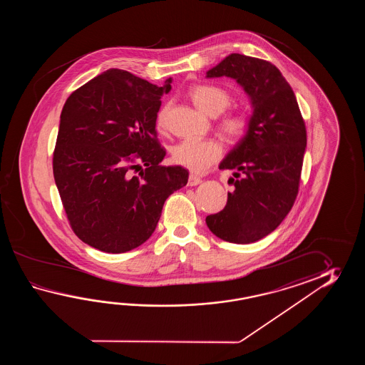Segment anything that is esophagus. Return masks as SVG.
I'll list each match as a JSON object with an SVG mask.
<instances>
[{
  "instance_id": "obj_1",
  "label": "esophagus",
  "mask_w": 365,
  "mask_h": 365,
  "mask_svg": "<svg viewBox=\"0 0 365 365\" xmlns=\"http://www.w3.org/2000/svg\"><path fill=\"white\" fill-rule=\"evenodd\" d=\"M201 182V178H198V176H195V175H190V176H189V179H187V185L189 186L200 185Z\"/></svg>"
}]
</instances>
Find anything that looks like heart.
I'll list each match as a JSON object with an SVG mask.
<instances>
[{
    "label": "heart",
    "instance_id": "b5f03b06",
    "mask_svg": "<svg viewBox=\"0 0 365 365\" xmlns=\"http://www.w3.org/2000/svg\"><path fill=\"white\" fill-rule=\"evenodd\" d=\"M190 98L197 108L209 116L220 115L231 104V96L217 86H195L190 90ZM168 107H164L156 118V126L163 130L167 124ZM249 118L245 115H235L225 118L222 129L231 138H241L249 130ZM222 155V148L217 140H181L172 150V158L176 163L187 168L189 171L202 173L207 171L210 165L217 162Z\"/></svg>",
    "mask_w": 365,
    "mask_h": 365
}]
</instances>
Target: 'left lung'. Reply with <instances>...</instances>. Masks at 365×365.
<instances>
[{"label":"left lung","instance_id":"left-lung-1","mask_svg":"<svg viewBox=\"0 0 365 365\" xmlns=\"http://www.w3.org/2000/svg\"><path fill=\"white\" fill-rule=\"evenodd\" d=\"M232 78L248 95L249 130L225 155L220 170H233L225 209L206 217L222 240L250 244L272 233L295 202L307 130L291 86L272 63L231 53L206 78Z\"/></svg>","mask_w":365,"mask_h":365}]
</instances>
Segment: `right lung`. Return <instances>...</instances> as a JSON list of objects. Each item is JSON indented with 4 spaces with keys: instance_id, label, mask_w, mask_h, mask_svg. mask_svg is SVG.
Wrapping results in <instances>:
<instances>
[{
    "instance_id": "1",
    "label": "right lung",
    "mask_w": 365,
    "mask_h": 365,
    "mask_svg": "<svg viewBox=\"0 0 365 365\" xmlns=\"http://www.w3.org/2000/svg\"><path fill=\"white\" fill-rule=\"evenodd\" d=\"M171 83L106 70L62 108L53 176L73 231L93 248L125 253L142 245L165 200L187 182L181 165H160L165 150L155 138L160 98Z\"/></svg>"
}]
</instances>
